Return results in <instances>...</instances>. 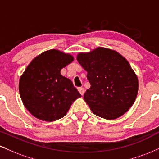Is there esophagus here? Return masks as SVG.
I'll return each mask as SVG.
<instances>
[{"mask_svg":"<svg viewBox=\"0 0 159 159\" xmlns=\"http://www.w3.org/2000/svg\"><path fill=\"white\" fill-rule=\"evenodd\" d=\"M78 91H79L80 94L83 96V95L84 94V93H85V89H84V88L81 87V88H78Z\"/></svg>","mask_w":159,"mask_h":159,"instance_id":"esophagus-1","label":"esophagus"}]
</instances>
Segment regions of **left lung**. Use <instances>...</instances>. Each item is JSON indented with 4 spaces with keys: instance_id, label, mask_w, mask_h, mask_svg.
Segmentation results:
<instances>
[{
    "instance_id": "left-lung-1",
    "label": "left lung",
    "mask_w": 159,
    "mask_h": 159,
    "mask_svg": "<svg viewBox=\"0 0 159 159\" xmlns=\"http://www.w3.org/2000/svg\"><path fill=\"white\" fill-rule=\"evenodd\" d=\"M79 63L88 72L91 88L84 99L95 115L106 119L119 118L134 103L139 83L136 74L118 52L99 47L80 53Z\"/></svg>"
}]
</instances>
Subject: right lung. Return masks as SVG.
I'll return each mask as SVG.
<instances>
[{"instance_id": "add662e5", "label": "right lung", "mask_w": 159, "mask_h": 159, "mask_svg": "<svg viewBox=\"0 0 159 159\" xmlns=\"http://www.w3.org/2000/svg\"><path fill=\"white\" fill-rule=\"evenodd\" d=\"M74 60L56 49L36 57L20 76L19 92L23 105L34 116L53 121L63 117L81 94L60 70Z\"/></svg>"}]
</instances>
